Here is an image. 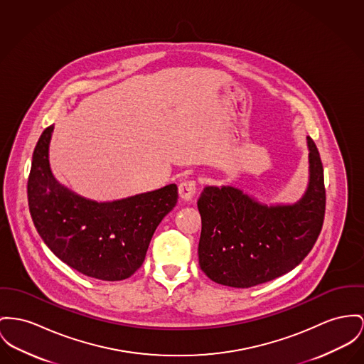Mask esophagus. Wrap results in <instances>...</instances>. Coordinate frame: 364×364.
I'll return each instance as SVG.
<instances>
[{"label":"esophagus","mask_w":364,"mask_h":364,"mask_svg":"<svg viewBox=\"0 0 364 364\" xmlns=\"http://www.w3.org/2000/svg\"><path fill=\"white\" fill-rule=\"evenodd\" d=\"M179 197L185 201H191L193 198L196 193H197V183L196 181H183L181 185H179Z\"/></svg>","instance_id":"obj_1"}]
</instances>
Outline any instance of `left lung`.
Masks as SVG:
<instances>
[{
	"instance_id": "obj_1",
	"label": "left lung",
	"mask_w": 364,
	"mask_h": 364,
	"mask_svg": "<svg viewBox=\"0 0 364 364\" xmlns=\"http://www.w3.org/2000/svg\"><path fill=\"white\" fill-rule=\"evenodd\" d=\"M306 139L309 182L298 201L267 205L233 186H205L200 194L198 264L213 282L236 289L267 283L298 267L315 245L326 191L318 150Z\"/></svg>"
}]
</instances>
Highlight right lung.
I'll list each match as a JSON object with an SVG mask.
<instances>
[{
	"label": "right lung",
	"mask_w": 364,
	"mask_h": 364,
	"mask_svg": "<svg viewBox=\"0 0 364 364\" xmlns=\"http://www.w3.org/2000/svg\"><path fill=\"white\" fill-rule=\"evenodd\" d=\"M53 125L41 134L27 182L28 210L49 250L77 272L105 282L132 276L159 223L176 205L175 183L114 201H94L60 185L49 167Z\"/></svg>",
	"instance_id": "add662e5"
}]
</instances>
